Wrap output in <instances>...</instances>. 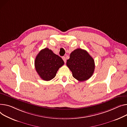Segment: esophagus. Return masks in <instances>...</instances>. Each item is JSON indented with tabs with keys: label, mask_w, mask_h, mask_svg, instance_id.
Masks as SVG:
<instances>
[{
	"label": "esophagus",
	"mask_w": 127,
	"mask_h": 127,
	"mask_svg": "<svg viewBox=\"0 0 127 127\" xmlns=\"http://www.w3.org/2000/svg\"><path fill=\"white\" fill-rule=\"evenodd\" d=\"M62 59L63 60V61H64V62H65V63H66V58H65V57H62Z\"/></svg>",
	"instance_id": "obj_1"
}]
</instances>
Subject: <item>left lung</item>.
<instances>
[{
	"label": "left lung",
	"mask_w": 127,
	"mask_h": 127,
	"mask_svg": "<svg viewBox=\"0 0 127 127\" xmlns=\"http://www.w3.org/2000/svg\"><path fill=\"white\" fill-rule=\"evenodd\" d=\"M66 65L71 71L73 78L80 82L89 79L95 68L94 59L86 50L81 48L76 49L70 54Z\"/></svg>",
	"instance_id": "1"
}]
</instances>
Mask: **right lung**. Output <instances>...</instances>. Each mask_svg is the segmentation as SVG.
<instances>
[{
  "label": "right lung",
  "instance_id": "right-lung-1",
  "mask_svg": "<svg viewBox=\"0 0 127 127\" xmlns=\"http://www.w3.org/2000/svg\"><path fill=\"white\" fill-rule=\"evenodd\" d=\"M64 62L62 59L48 48L42 49L36 57L35 66L40 78L44 81L54 79Z\"/></svg>",
  "mask_w": 127,
  "mask_h": 127
}]
</instances>
